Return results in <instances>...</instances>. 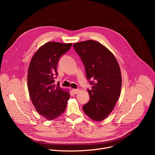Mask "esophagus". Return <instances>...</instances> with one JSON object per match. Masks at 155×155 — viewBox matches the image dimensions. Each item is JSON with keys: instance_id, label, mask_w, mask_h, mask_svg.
Instances as JSON below:
<instances>
[{"instance_id": "34e87169", "label": "esophagus", "mask_w": 155, "mask_h": 155, "mask_svg": "<svg viewBox=\"0 0 155 155\" xmlns=\"http://www.w3.org/2000/svg\"><path fill=\"white\" fill-rule=\"evenodd\" d=\"M78 91H79V90H78V89H72V93H73V94H75L78 93Z\"/></svg>"}]
</instances>
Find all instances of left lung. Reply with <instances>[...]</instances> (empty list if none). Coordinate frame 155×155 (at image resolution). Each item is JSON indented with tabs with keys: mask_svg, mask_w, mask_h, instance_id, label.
Listing matches in <instances>:
<instances>
[{
	"mask_svg": "<svg viewBox=\"0 0 155 155\" xmlns=\"http://www.w3.org/2000/svg\"><path fill=\"white\" fill-rule=\"evenodd\" d=\"M73 47L92 85L91 90H87L90 101L83 106V110L93 120L102 121L112 112L120 95L122 80L119 64L113 53L96 41H81Z\"/></svg>",
	"mask_w": 155,
	"mask_h": 155,
	"instance_id": "obj_1",
	"label": "left lung"
}]
</instances>
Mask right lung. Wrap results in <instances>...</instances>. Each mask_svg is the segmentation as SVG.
I'll return each mask as SVG.
<instances>
[{
  "label": "right lung",
  "instance_id": "add662e5",
  "mask_svg": "<svg viewBox=\"0 0 155 155\" xmlns=\"http://www.w3.org/2000/svg\"><path fill=\"white\" fill-rule=\"evenodd\" d=\"M72 43L50 41L41 46L33 56L29 67L28 86L31 101L38 113L47 120H53L65 111L70 97L56 84L57 65L62 55Z\"/></svg>",
  "mask_w": 155,
  "mask_h": 155
}]
</instances>
